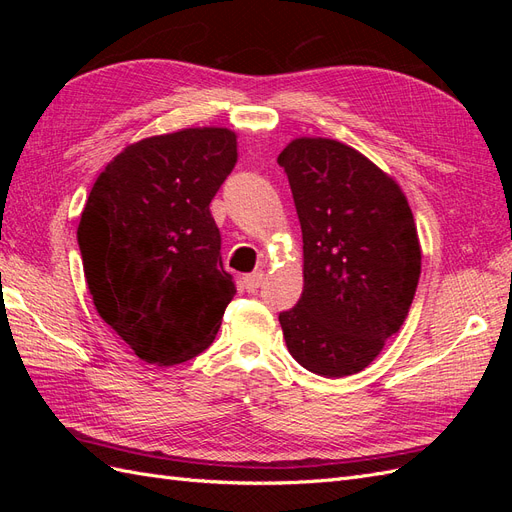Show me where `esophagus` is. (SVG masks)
I'll use <instances>...</instances> for the list:
<instances>
[{"mask_svg": "<svg viewBox=\"0 0 512 512\" xmlns=\"http://www.w3.org/2000/svg\"><path fill=\"white\" fill-rule=\"evenodd\" d=\"M262 280H265V273L262 271H254L250 275L243 277V284H245V290L247 292H256L260 286H262Z\"/></svg>", "mask_w": 512, "mask_h": 512, "instance_id": "34e87169", "label": "esophagus"}]
</instances>
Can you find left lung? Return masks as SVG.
<instances>
[{"label": "left lung", "instance_id": "obj_1", "mask_svg": "<svg viewBox=\"0 0 512 512\" xmlns=\"http://www.w3.org/2000/svg\"><path fill=\"white\" fill-rule=\"evenodd\" d=\"M277 162L303 232V292L280 314L286 346L312 374H359L404 324L421 275L408 198L333 138H294Z\"/></svg>", "mask_w": 512, "mask_h": 512}]
</instances>
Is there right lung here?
I'll use <instances>...</instances> for the list:
<instances>
[{
	"mask_svg": "<svg viewBox=\"0 0 512 512\" xmlns=\"http://www.w3.org/2000/svg\"><path fill=\"white\" fill-rule=\"evenodd\" d=\"M235 164V132L185 128L128 145L89 192L76 230L87 288L145 363L190 361L220 331L237 290L209 205Z\"/></svg>",
	"mask_w": 512,
	"mask_h": 512,
	"instance_id": "add662e5",
	"label": "right lung"
}]
</instances>
